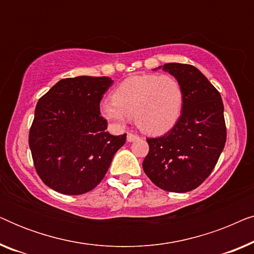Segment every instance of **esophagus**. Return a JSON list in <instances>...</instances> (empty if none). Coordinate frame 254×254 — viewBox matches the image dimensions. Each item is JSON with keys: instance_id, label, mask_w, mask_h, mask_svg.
Instances as JSON below:
<instances>
[{"instance_id": "obj_1", "label": "esophagus", "mask_w": 254, "mask_h": 254, "mask_svg": "<svg viewBox=\"0 0 254 254\" xmlns=\"http://www.w3.org/2000/svg\"><path fill=\"white\" fill-rule=\"evenodd\" d=\"M138 140V136L136 134H133V133H128L127 134V141L128 142H134Z\"/></svg>"}]
</instances>
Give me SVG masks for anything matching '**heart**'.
I'll list each match as a JSON object with an SVG mask.
<instances>
[{
    "label": "heart",
    "mask_w": 254,
    "mask_h": 254,
    "mask_svg": "<svg viewBox=\"0 0 254 254\" xmlns=\"http://www.w3.org/2000/svg\"><path fill=\"white\" fill-rule=\"evenodd\" d=\"M184 92L180 83L170 75H135L121 82L113 100L100 104V113L117 127L130 118L149 135H162L172 129L182 116Z\"/></svg>",
    "instance_id": "heart-1"
}]
</instances>
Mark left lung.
<instances>
[{"instance_id": "1", "label": "left lung", "mask_w": 254, "mask_h": 254, "mask_svg": "<svg viewBox=\"0 0 254 254\" xmlns=\"http://www.w3.org/2000/svg\"><path fill=\"white\" fill-rule=\"evenodd\" d=\"M163 69L180 83L184 92L182 116L161 137L147 138L149 152L143 170L159 189L190 192L201 185L223 151L227 129L220 92L199 69L190 64H166Z\"/></svg>"}]
</instances>
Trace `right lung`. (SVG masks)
I'll list each match as a JSON object with an SVG mask.
<instances>
[{
	"instance_id": "1",
	"label": "right lung",
	"mask_w": 254,
	"mask_h": 254,
	"mask_svg": "<svg viewBox=\"0 0 254 254\" xmlns=\"http://www.w3.org/2000/svg\"><path fill=\"white\" fill-rule=\"evenodd\" d=\"M112 78L77 76L59 81L34 111L29 144L41 180L67 195L84 194L102 182L126 134L106 131L99 103Z\"/></svg>"
}]
</instances>
